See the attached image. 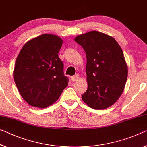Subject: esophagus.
<instances>
[{
  "label": "esophagus",
  "mask_w": 147,
  "mask_h": 147,
  "mask_svg": "<svg viewBox=\"0 0 147 147\" xmlns=\"http://www.w3.org/2000/svg\"><path fill=\"white\" fill-rule=\"evenodd\" d=\"M78 78H79L78 74H76V75L71 76V80H72V81H73V82H75V81L78 80Z\"/></svg>",
  "instance_id": "34e87169"
}]
</instances>
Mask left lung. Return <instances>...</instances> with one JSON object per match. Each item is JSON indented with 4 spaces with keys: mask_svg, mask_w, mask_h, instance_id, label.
I'll return each instance as SVG.
<instances>
[{
    "mask_svg": "<svg viewBox=\"0 0 147 147\" xmlns=\"http://www.w3.org/2000/svg\"><path fill=\"white\" fill-rule=\"evenodd\" d=\"M84 50L88 89L82 100L94 109L113 105L124 91L127 67L122 50L113 37L90 31L74 38Z\"/></svg>",
    "mask_w": 147,
    "mask_h": 147,
    "instance_id": "left-lung-1",
    "label": "left lung"
}]
</instances>
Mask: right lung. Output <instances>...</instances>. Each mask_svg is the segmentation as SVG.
<instances>
[{"label":"right lung","instance_id":"right-lung-1","mask_svg":"<svg viewBox=\"0 0 147 147\" xmlns=\"http://www.w3.org/2000/svg\"><path fill=\"white\" fill-rule=\"evenodd\" d=\"M63 40L44 34L28 41L16 59L13 78L21 95L30 105L45 108L55 103L68 86L58 56Z\"/></svg>","mask_w":147,"mask_h":147}]
</instances>
